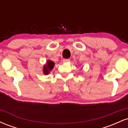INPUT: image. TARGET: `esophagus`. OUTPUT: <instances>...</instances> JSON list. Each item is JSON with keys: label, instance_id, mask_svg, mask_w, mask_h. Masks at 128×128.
Wrapping results in <instances>:
<instances>
[{"label": "esophagus", "instance_id": "34e87169", "mask_svg": "<svg viewBox=\"0 0 128 128\" xmlns=\"http://www.w3.org/2000/svg\"><path fill=\"white\" fill-rule=\"evenodd\" d=\"M62 61H63V62H68V61H70V60H69V59H64L62 60Z\"/></svg>", "mask_w": 128, "mask_h": 128}]
</instances>
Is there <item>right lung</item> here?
<instances>
[{"instance_id": "add662e5", "label": "right lung", "mask_w": 128, "mask_h": 128, "mask_svg": "<svg viewBox=\"0 0 128 128\" xmlns=\"http://www.w3.org/2000/svg\"><path fill=\"white\" fill-rule=\"evenodd\" d=\"M54 62H52V61H49L47 62V64L46 65L44 66V70H43V72L45 74H49V72L50 71V70H52V69L53 68V67H54Z\"/></svg>"}]
</instances>
